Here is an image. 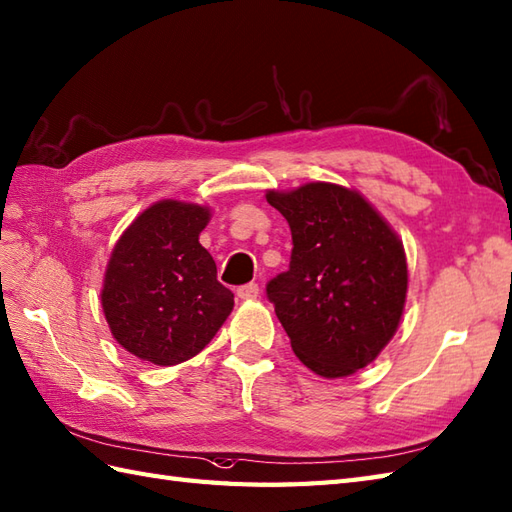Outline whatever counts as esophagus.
<instances>
[{"instance_id": "esophagus-1", "label": "esophagus", "mask_w": 512, "mask_h": 512, "mask_svg": "<svg viewBox=\"0 0 512 512\" xmlns=\"http://www.w3.org/2000/svg\"><path fill=\"white\" fill-rule=\"evenodd\" d=\"M237 296H240V299H244V301H253L259 296V285L257 283H244V285H240V288H237Z\"/></svg>"}]
</instances>
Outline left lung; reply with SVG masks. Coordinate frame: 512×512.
<instances>
[{
    "label": "left lung",
    "instance_id": "obj_1",
    "mask_svg": "<svg viewBox=\"0 0 512 512\" xmlns=\"http://www.w3.org/2000/svg\"><path fill=\"white\" fill-rule=\"evenodd\" d=\"M266 198L292 233L290 268L266 283L292 351L316 375L360 371L395 336L406 303L399 237L340 185L307 183Z\"/></svg>",
    "mask_w": 512,
    "mask_h": 512
}]
</instances>
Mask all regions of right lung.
<instances>
[{"label": "right lung", "mask_w": 512, "mask_h": 512, "mask_svg": "<svg viewBox=\"0 0 512 512\" xmlns=\"http://www.w3.org/2000/svg\"><path fill=\"white\" fill-rule=\"evenodd\" d=\"M209 209L163 200L146 209L115 244L102 307L113 338L159 366L194 358L233 310L216 261L198 242Z\"/></svg>", "instance_id": "1"}]
</instances>
